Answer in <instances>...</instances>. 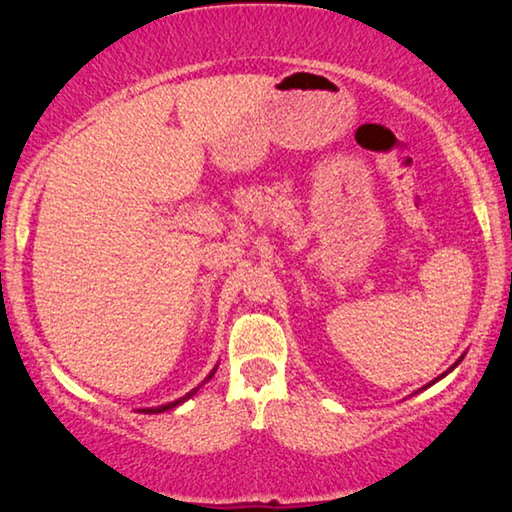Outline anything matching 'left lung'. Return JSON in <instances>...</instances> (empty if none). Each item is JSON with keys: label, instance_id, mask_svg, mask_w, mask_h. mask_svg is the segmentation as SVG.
<instances>
[{"label": "left lung", "instance_id": "left-lung-1", "mask_svg": "<svg viewBox=\"0 0 512 512\" xmlns=\"http://www.w3.org/2000/svg\"><path fill=\"white\" fill-rule=\"evenodd\" d=\"M461 361H463V357H461V359H458V361H456V363H454V366H452V368H449V370H447V372H452V370H454V368H456V366H458V363H461ZM447 372H445V375H447ZM445 375H440V377H438V379H443V377H445ZM438 379H433V381H431V384H436V381H438ZM431 384H427V386H424V388H429V386H431Z\"/></svg>", "mask_w": 512, "mask_h": 512}]
</instances>
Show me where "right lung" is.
Listing matches in <instances>:
<instances>
[{
	"mask_svg": "<svg viewBox=\"0 0 512 512\" xmlns=\"http://www.w3.org/2000/svg\"><path fill=\"white\" fill-rule=\"evenodd\" d=\"M216 368H219V366H214V370ZM214 370L210 372V375H207V379L205 381H210L212 379V375H214ZM205 381H203V384H205ZM201 384V386H203ZM201 386H196L194 388V391H189L185 397H178V400H173V402H169V404H162V406H155V409H140L142 413H164V411H171V409H176V406H180V404H183V402H187L189 400V397H192V395H196V391H198V388H201Z\"/></svg>",
	"mask_w": 512,
	"mask_h": 512,
	"instance_id": "add662e5",
	"label": "right lung"
}]
</instances>
